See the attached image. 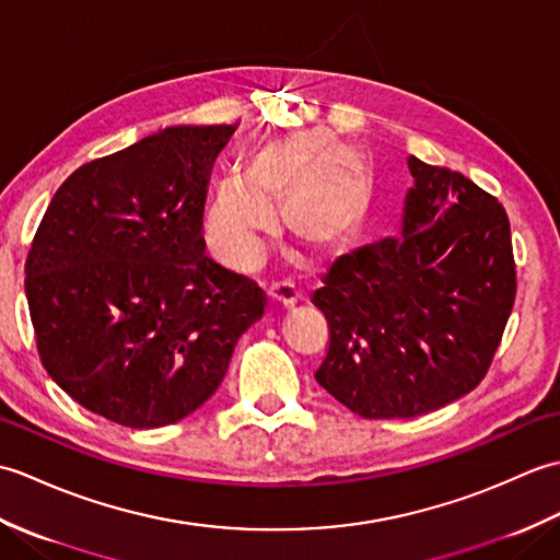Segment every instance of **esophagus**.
Returning <instances> with one entry per match:
<instances>
[{
  "label": "esophagus",
  "mask_w": 560,
  "mask_h": 560,
  "mask_svg": "<svg viewBox=\"0 0 560 560\" xmlns=\"http://www.w3.org/2000/svg\"><path fill=\"white\" fill-rule=\"evenodd\" d=\"M301 293L295 291L293 283L289 281H277L269 287V305L271 307H291L299 303Z\"/></svg>",
  "instance_id": "esophagus-1"
}]
</instances>
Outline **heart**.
Returning a JSON list of instances; mask_svg holds the SVG:
<instances>
[{
  "mask_svg": "<svg viewBox=\"0 0 560 560\" xmlns=\"http://www.w3.org/2000/svg\"><path fill=\"white\" fill-rule=\"evenodd\" d=\"M243 185L221 183L205 213V237L225 267L247 271L283 223L295 243L315 255H335L361 233L371 209V175L359 151L325 132L267 139L243 161Z\"/></svg>",
  "mask_w": 560,
  "mask_h": 560,
  "instance_id": "obj_1",
  "label": "heart"
}]
</instances>
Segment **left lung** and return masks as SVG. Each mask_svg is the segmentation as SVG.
I'll return each mask as SVG.
<instances>
[{
  "label": "left lung",
  "instance_id": "8db88e82",
  "mask_svg": "<svg viewBox=\"0 0 560 560\" xmlns=\"http://www.w3.org/2000/svg\"><path fill=\"white\" fill-rule=\"evenodd\" d=\"M409 171L399 233L339 257L313 293L329 325L315 380L363 419H413L471 392L515 303L498 199L416 156Z\"/></svg>",
  "mask_w": 560,
  "mask_h": 560
}]
</instances>
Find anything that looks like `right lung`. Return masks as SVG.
<instances>
[{
    "label": "right lung",
    "mask_w": 560,
    "mask_h": 560,
    "mask_svg": "<svg viewBox=\"0 0 560 560\" xmlns=\"http://www.w3.org/2000/svg\"><path fill=\"white\" fill-rule=\"evenodd\" d=\"M237 125H177L81 165L57 189L26 259L47 375L83 409L161 428L229 371L265 291L207 257L209 175Z\"/></svg>",
    "instance_id": "right-lung-1"
}]
</instances>
